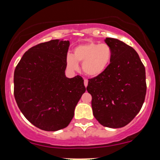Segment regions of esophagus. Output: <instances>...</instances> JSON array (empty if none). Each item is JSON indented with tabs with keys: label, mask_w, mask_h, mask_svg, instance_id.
<instances>
[{
	"label": "esophagus",
	"mask_w": 160,
	"mask_h": 160,
	"mask_svg": "<svg viewBox=\"0 0 160 160\" xmlns=\"http://www.w3.org/2000/svg\"><path fill=\"white\" fill-rule=\"evenodd\" d=\"M84 86H85L86 87L88 86V80H86V79H84Z\"/></svg>",
	"instance_id": "1"
}]
</instances>
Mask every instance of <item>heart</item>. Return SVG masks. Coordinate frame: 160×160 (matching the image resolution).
<instances>
[{
    "mask_svg": "<svg viewBox=\"0 0 160 160\" xmlns=\"http://www.w3.org/2000/svg\"><path fill=\"white\" fill-rule=\"evenodd\" d=\"M112 58V50L106 43L87 42L74 47L72 54L66 57L67 68L71 71L78 68V62H82L84 74L96 78L104 74Z\"/></svg>",
    "mask_w": 160,
    "mask_h": 160,
    "instance_id": "1",
    "label": "heart"
}]
</instances>
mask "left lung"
Listing matches in <instances>:
<instances>
[{"label": "left lung", "mask_w": 160, "mask_h": 160, "mask_svg": "<svg viewBox=\"0 0 160 160\" xmlns=\"http://www.w3.org/2000/svg\"><path fill=\"white\" fill-rule=\"evenodd\" d=\"M112 58L104 74L89 79L86 87L92 95L95 118L102 126L121 128L140 111L146 95L145 68L132 47L107 38Z\"/></svg>", "instance_id": "obj_1"}]
</instances>
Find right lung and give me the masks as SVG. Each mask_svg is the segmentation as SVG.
<instances>
[{
	"label": "right lung",
	"instance_id": "1",
	"mask_svg": "<svg viewBox=\"0 0 160 160\" xmlns=\"http://www.w3.org/2000/svg\"><path fill=\"white\" fill-rule=\"evenodd\" d=\"M68 40H52L32 47L14 71V96L31 123L44 131L67 127L86 92L80 76H65Z\"/></svg>",
	"mask_w": 160,
	"mask_h": 160
}]
</instances>
